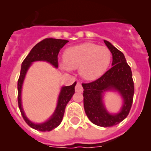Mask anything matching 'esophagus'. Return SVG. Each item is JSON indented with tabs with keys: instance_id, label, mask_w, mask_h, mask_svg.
<instances>
[{
	"instance_id": "obj_1",
	"label": "esophagus",
	"mask_w": 151,
	"mask_h": 151,
	"mask_svg": "<svg viewBox=\"0 0 151 151\" xmlns=\"http://www.w3.org/2000/svg\"><path fill=\"white\" fill-rule=\"evenodd\" d=\"M76 92H82L83 91V87L82 85L80 82H77L76 85Z\"/></svg>"
}]
</instances>
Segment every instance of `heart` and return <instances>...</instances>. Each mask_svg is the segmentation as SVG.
<instances>
[{
    "mask_svg": "<svg viewBox=\"0 0 151 151\" xmlns=\"http://www.w3.org/2000/svg\"><path fill=\"white\" fill-rule=\"evenodd\" d=\"M111 52L107 47L95 44L84 43L70 47L64 51V69H78L85 79L98 78L105 73L111 61Z\"/></svg>",
    "mask_w": 151,
    "mask_h": 151,
    "instance_id": "obj_1",
    "label": "heart"
}]
</instances>
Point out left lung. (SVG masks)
Returning <instances> with one entry per match:
<instances>
[{
	"mask_svg": "<svg viewBox=\"0 0 151 151\" xmlns=\"http://www.w3.org/2000/svg\"><path fill=\"white\" fill-rule=\"evenodd\" d=\"M104 41L113 55V66L98 79L82 83L84 108L92 123L101 127H110L121 122L129 115L134 89L132 70L124 54L109 41ZM111 90H117L124 98L122 109L116 114L108 113L102 103L103 93Z\"/></svg>",
	"mask_w": 151,
	"mask_h": 151,
	"instance_id": "left-lung-1",
	"label": "left lung"
}]
</instances>
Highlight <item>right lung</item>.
Here are the masks:
<instances>
[{
    "label": "right lung",
    "mask_w": 151,
    "mask_h": 151,
    "mask_svg": "<svg viewBox=\"0 0 151 151\" xmlns=\"http://www.w3.org/2000/svg\"><path fill=\"white\" fill-rule=\"evenodd\" d=\"M69 41L63 39H56V38H45L40 41L33 47L27 57L25 58L21 66L20 75L18 79L17 88H18V105L19 110L21 112L24 120L26 123L32 129H36L41 132H50L57 128L61 123L63 117L64 115L65 109L68 102L71 100L72 97L75 93V86L76 82H75L70 86H64L62 87L60 93L58 97L57 105L54 114L51 116L48 120L43 123L36 124L31 122L26 116L24 113L23 109L22 107V101H21V91L23 83L24 78L26 76L28 69L32 65V63L35 61H47L50 63L54 67H58V58L57 56L60 50L64 45Z\"/></svg>",
    "instance_id": "obj_1"
}]
</instances>
